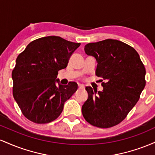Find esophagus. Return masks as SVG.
<instances>
[{
  "label": "esophagus",
  "mask_w": 155,
  "mask_h": 155,
  "mask_svg": "<svg viewBox=\"0 0 155 155\" xmlns=\"http://www.w3.org/2000/svg\"><path fill=\"white\" fill-rule=\"evenodd\" d=\"M84 88V87L83 85H81V84L79 85V90H83Z\"/></svg>",
  "instance_id": "obj_1"
}]
</instances>
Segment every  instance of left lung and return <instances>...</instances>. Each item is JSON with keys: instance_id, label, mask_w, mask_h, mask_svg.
Instances as JSON below:
<instances>
[{"instance_id": "8db88e82", "label": "left lung", "mask_w": 155, "mask_h": 155, "mask_svg": "<svg viewBox=\"0 0 155 155\" xmlns=\"http://www.w3.org/2000/svg\"><path fill=\"white\" fill-rule=\"evenodd\" d=\"M84 51L95 57L96 75L106 81L101 84L102 92L86 87L88 99L81 107L83 117L95 127H114L125 119L139 100L146 85L144 65L134 48L114 39L89 43Z\"/></svg>"}]
</instances>
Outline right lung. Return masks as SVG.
Returning a JSON list of instances; mask_svg holds the SVG:
<instances>
[{
  "instance_id": "1",
  "label": "right lung",
  "mask_w": 155,
  "mask_h": 155,
  "mask_svg": "<svg viewBox=\"0 0 155 155\" xmlns=\"http://www.w3.org/2000/svg\"><path fill=\"white\" fill-rule=\"evenodd\" d=\"M80 44L51 35L33 41L18 55L12 74L13 96L28 120L46 124L62 113L78 87L74 81L56 84L57 75Z\"/></svg>"
}]
</instances>
